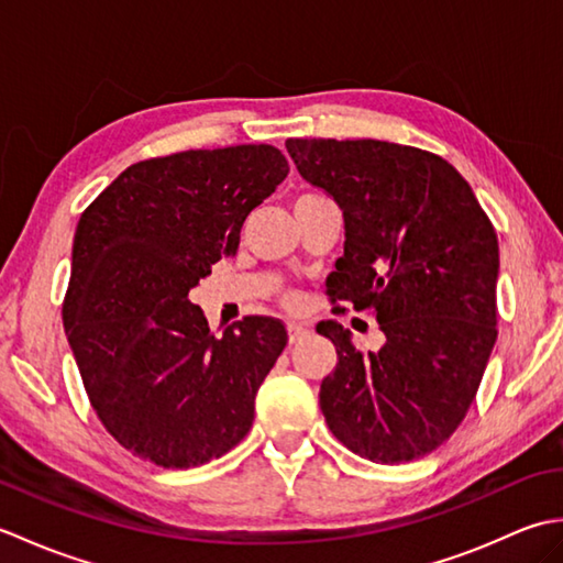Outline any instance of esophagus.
<instances>
[{"mask_svg": "<svg viewBox=\"0 0 563 563\" xmlns=\"http://www.w3.org/2000/svg\"><path fill=\"white\" fill-rule=\"evenodd\" d=\"M305 336H309V329L305 324H288V339H290V343L302 341Z\"/></svg>", "mask_w": 563, "mask_h": 563, "instance_id": "esophagus-1", "label": "esophagus"}]
</instances>
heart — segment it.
I'll list each match as a JSON object with an SVG mask.
<instances>
[{
	"label": "heart",
	"instance_id": "b5f03b06",
	"mask_svg": "<svg viewBox=\"0 0 563 563\" xmlns=\"http://www.w3.org/2000/svg\"><path fill=\"white\" fill-rule=\"evenodd\" d=\"M283 305L288 307V309H297V307H300V295H297V292H285L283 295Z\"/></svg>",
	"mask_w": 563,
	"mask_h": 563
}]
</instances>
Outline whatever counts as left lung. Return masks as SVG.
<instances>
[{"mask_svg": "<svg viewBox=\"0 0 563 563\" xmlns=\"http://www.w3.org/2000/svg\"><path fill=\"white\" fill-rule=\"evenodd\" d=\"M297 172L343 210L333 314L373 312L387 343L363 353L339 321L317 327L339 363L321 379L327 426L377 464L426 457L464 421L498 336V239L462 174L382 140H285Z\"/></svg>", "mask_w": 563, "mask_h": 563, "instance_id": "8db88e82", "label": "left lung"}]
</instances>
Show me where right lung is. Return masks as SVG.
Segmentation results:
<instances>
[{
  "label": "right lung",
  "instance_id": "1",
  "mask_svg": "<svg viewBox=\"0 0 563 563\" xmlns=\"http://www.w3.org/2000/svg\"><path fill=\"white\" fill-rule=\"evenodd\" d=\"M288 172L273 145L176 152L128 166L81 212L65 333L91 409L142 462L200 466L254 423L288 331L244 317L218 339L188 295Z\"/></svg>",
  "mask_w": 563,
  "mask_h": 563
}]
</instances>
